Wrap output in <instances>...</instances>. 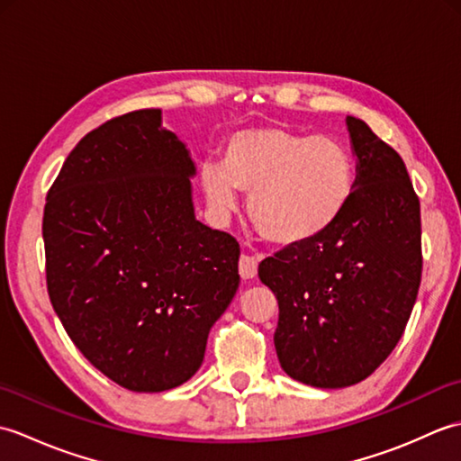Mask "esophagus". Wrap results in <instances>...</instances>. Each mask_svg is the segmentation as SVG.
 Returning <instances> with one entry per match:
<instances>
[{
	"instance_id": "esophagus-1",
	"label": "esophagus",
	"mask_w": 461,
	"mask_h": 461,
	"mask_svg": "<svg viewBox=\"0 0 461 461\" xmlns=\"http://www.w3.org/2000/svg\"><path fill=\"white\" fill-rule=\"evenodd\" d=\"M258 263H259L258 258L241 256L240 258V276H241V279H253V277H256Z\"/></svg>"
}]
</instances>
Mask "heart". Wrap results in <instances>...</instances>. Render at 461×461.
<instances>
[{
    "mask_svg": "<svg viewBox=\"0 0 461 461\" xmlns=\"http://www.w3.org/2000/svg\"><path fill=\"white\" fill-rule=\"evenodd\" d=\"M200 185L218 218L238 210V192L249 194V218L261 236L295 246L327 230L345 210L355 166L332 136L263 124L231 134L221 164L202 166Z\"/></svg>",
    "mask_w": 461,
    "mask_h": 461,
    "instance_id": "1",
    "label": "heart"
}]
</instances>
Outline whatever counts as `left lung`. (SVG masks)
I'll return each instance as SVG.
<instances>
[{"label":"left lung","mask_w":461,"mask_h":461,"mask_svg":"<svg viewBox=\"0 0 461 461\" xmlns=\"http://www.w3.org/2000/svg\"><path fill=\"white\" fill-rule=\"evenodd\" d=\"M357 178L327 230L259 263L276 293V350L291 378L345 388L398 345L422 277L420 200L400 154L347 116Z\"/></svg>","instance_id":"8db88e82"}]
</instances>
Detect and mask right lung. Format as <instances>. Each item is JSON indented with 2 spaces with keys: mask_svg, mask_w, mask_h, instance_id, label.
<instances>
[{
  "mask_svg": "<svg viewBox=\"0 0 461 461\" xmlns=\"http://www.w3.org/2000/svg\"><path fill=\"white\" fill-rule=\"evenodd\" d=\"M195 164L160 109L101 124L47 194V291L83 357L132 393L184 384L240 287V243L195 220Z\"/></svg>",
  "mask_w": 461,
  "mask_h": 461,
  "instance_id": "right-lung-1",
  "label": "right lung"
}]
</instances>
